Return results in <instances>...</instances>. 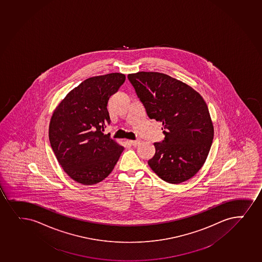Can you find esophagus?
Here are the masks:
<instances>
[{"label": "esophagus", "mask_w": 262, "mask_h": 262, "mask_svg": "<svg viewBox=\"0 0 262 262\" xmlns=\"http://www.w3.org/2000/svg\"><path fill=\"white\" fill-rule=\"evenodd\" d=\"M140 140L139 139H137V140H130L129 143L132 144V145H134V146H137V145H139L140 144Z\"/></svg>", "instance_id": "obj_1"}]
</instances>
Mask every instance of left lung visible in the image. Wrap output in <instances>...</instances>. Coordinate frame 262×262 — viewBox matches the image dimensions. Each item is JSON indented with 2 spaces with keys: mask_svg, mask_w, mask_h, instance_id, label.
<instances>
[{
  "mask_svg": "<svg viewBox=\"0 0 262 262\" xmlns=\"http://www.w3.org/2000/svg\"><path fill=\"white\" fill-rule=\"evenodd\" d=\"M128 79L148 117L163 125L165 139L154 143L156 151L148 165L168 183L188 181L201 169L212 145L206 102L191 86L165 74L139 72Z\"/></svg>",
  "mask_w": 262,
  "mask_h": 262,
  "instance_id": "1",
  "label": "left lung"
}]
</instances>
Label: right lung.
Returning a JSON list of instances; mask_svg holds the SVG:
<instances>
[{
    "mask_svg": "<svg viewBox=\"0 0 262 262\" xmlns=\"http://www.w3.org/2000/svg\"><path fill=\"white\" fill-rule=\"evenodd\" d=\"M124 80L119 73L89 78L68 93L52 116L51 146L62 168L80 184L104 180L124 149L102 133L111 123L110 98Z\"/></svg>",
    "mask_w": 262,
    "mask_h": 262,
    "instance_id": "obj_1",
    "label": "right lung"
}]
</instances>
